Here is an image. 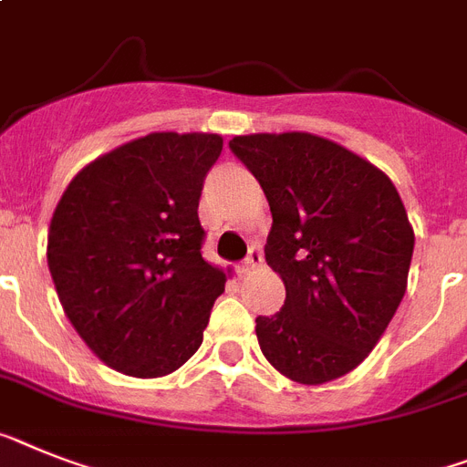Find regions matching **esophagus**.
<instances>
[{"label": "esophagus", "mask_w": 467, "mask_h": 467, "mask_svg": "<svg viewBox=\"0 0 467 467\" xmlns=\"http://www.w3.org/2000/svg\"><path fill=\"white\" fill-rule=\"evenodd\" d=\"M261 264H264L261 246H252V249H249V254H246L244 264H242V270H244V273H252V270H256Z\"/></svg>", "instance_id": "obj_1"}]
</instances>
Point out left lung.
Returning <instances> with one entry per match:
<instances>
[{
	"label": "left lung",
	"mask_w": 467,
	"mask_h": 467,
	"mask_svg": "<svg viewBox=\"0 0 467 467\" xmlns=\"http://www.w3.org/2000/svg\"><path fill=\"white\" fill-rule=\"evenodd\" d=\"M230 149L264 187L265 261L287 289L275 316L256 318L261 351L301 385L351 373L406 294L415 237L397 187L308 132L233 137Z\"/></svg>",
	"instance_id": "left-lung-1"
}]
</instances>
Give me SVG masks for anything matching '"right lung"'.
Wrapping results in <instances>:
<instances>
[{"instance_id": "obj_1", "label": "right lung", "mask_w": 467, "mask_h": 467, "mask_svg": "<svg viewBox=\"0 0 467 467\" xmlns=\"http://www.w3.org/2000/svg\"><path fill=\"white\" fill-rule=\"evenodd\" d=\"M223 151L206 132H151L85 166L49 225L47 264L94 354L163 378L199 347L225 273L202 256L199 197Z\"/></svg>"}]
</instances>
